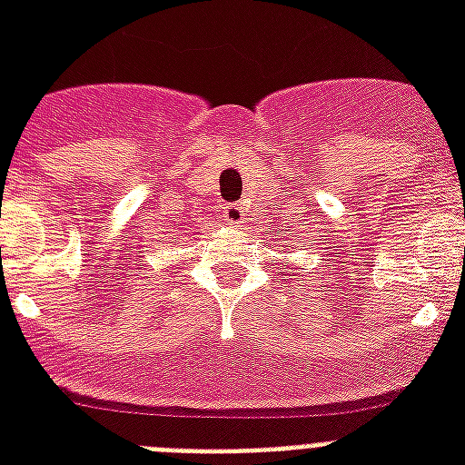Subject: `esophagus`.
<instances>
[{
    "label": "esophagus",
    "mask_w": 465,
    "mask_h": 465,
    "mask_svg": "<svg viewBox=\"0 0 465 465\" xmlns=\"http://www.w3.org/2000/svg\"><path fill=\"white\" fill-rule=\"evenodd\" d=\"M222 217H224L226 224L241 226L243 222H246V210H243V204H239V203L224 204V207H222Z\"/></svg>",
    "instance_id": "obj_1"
}]
</instances>
